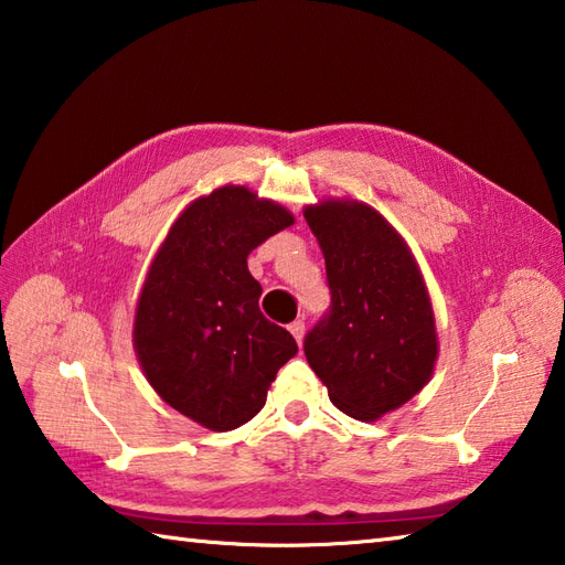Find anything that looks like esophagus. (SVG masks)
Returning <instances> with one entry per match:
<instances>
[{"mask_svg": "<svg viewBox=\"0 0 565 565\" xmlns=\"http://www.w3.org/2000/svg\"><path fill=\"white\" fill-rule=\"evenodd\" d=\"M290 333H292L299 347H302V339H305V321H299V319L292 321V324H290Z\"/></svg>", "mask_w": 565, "mask_h": 565, "instance_id": "obj_1", "label": "esophagus"}]
</instances>
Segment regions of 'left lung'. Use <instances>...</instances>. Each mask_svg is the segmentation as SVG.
<instances>
[{"label":"left lung","mask_w":565,"mask_h":565,"mask_svg":"<svg viewBox=\"0 0 565 565\" xmlns=\"http://www.w3.org/2000/svg\"><path fill=\"white\" fill-rule=\"evenodd\" d=\"M305 218L327 260L331 309L305 355L333 407L359 422L399 409L434 375L439 333L407 241L359 200H321Z\"/></svg>","instance_id":"left-lung-1"}]
</instances>
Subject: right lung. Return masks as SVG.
I'll return each instance as SVG.
<instances>
[{
    "mask_svg": "<svg viewBox=\"0 0 565 565\" xmlns=\"http://www.w3.org/2000/svg\"><path fill=\"white\" fill-rule=\"evenodd\" d=\"M295 216L244 185L190 202L148 266L134 351L158 397L212 431H232L266 405L297 353L290 331L260 315L248 253Z\"/></svg>",
    "mask_w": 565,
    "mask_h": 565,
    "instance_id": "add662e5",
    "label": "right lung"
}]
</instances>
